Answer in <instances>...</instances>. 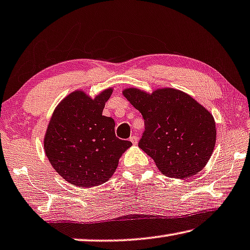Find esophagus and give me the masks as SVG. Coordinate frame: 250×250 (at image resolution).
<instances>
[{"instance_id": "esophagus-1", "label": "esophagus", "mask_w": 250, "mask_h": 250, "mask_svg": "<svg viewBox=\"0 0 250 250\" xmlns=\"http://www.w3.org/2000/svg\"><path fill=\"white\" fill-rule=\"evenodd\" d=\"M129 141L132 142V143H133L134 145H136V144H137V141H138V138H137L136 136H134V135H133V136H130V137H129Z\"/></svg>"}]
</instances>
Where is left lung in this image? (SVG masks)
I'll return each mask as SVG.
<instances>
[{"instance_id":"obj_1","label":"left lung","mask_w":250,"mask_h":250,"mask_svg":"<svg viewBox=\"0 0 250 250\" xmlns=\"http://www.w3.org/2000/svg\"><path fill=\"white\" fill-rule=\"evenodd\" d=\"M122 93L144 118L138 147L154 160L161 173L186 179L206 167L217 140L216 122L208 109L174 88L149 94L129 87Z\"/></svg>"}]
</instances>
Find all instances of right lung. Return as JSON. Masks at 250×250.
I'll return each mask as SVG.
<instances>
[{
	"mask_svg": "<svg viewBox=\"0 0 250 250\" xmlns=\"http://www.w3.org/2000/svg\"><path fill=\"white\" fill-rule=\"evenodd\" d=\"M113 88L91 98L83 90L66 96L53 110L43 138L44 153L72 186L97 187L112 178L121 156L132 146L115 135V122L103 115Z\"/></svg>",
	"mask_w": 250,
	"mask_h": 250,
	"instance_id": "obj_1",
	"label": "right lung"
}]
</instances>
